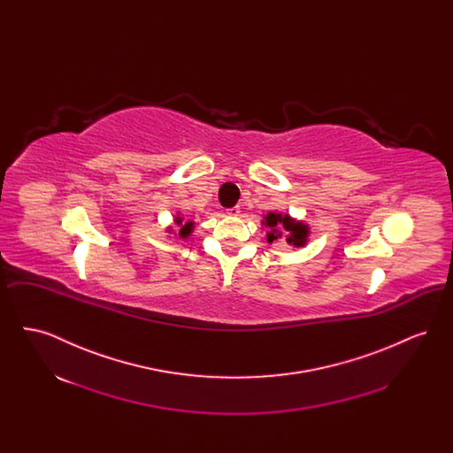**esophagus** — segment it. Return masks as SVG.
Listing matches in <instances>:
<instances>
[{
  "label": "esophagus",
  "instance_id": "1",
  "mask_svg": "<svg viewBox=\"0 0 453 453\" xmlns=\"http://www.w3.org/2000/svg\"><path fill=\"white\" fill-rule=\"evenodd\" d=\"M226 214H227V216H237V214H239V207H231V209H227V211H226Z\"/></svg>",
  "mask_w": 453,
  "mask_h": 453
}]
</instances>
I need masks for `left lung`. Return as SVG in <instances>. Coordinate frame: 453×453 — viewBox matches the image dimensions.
Wrapping results in <instances>:
<instances>
[{"mask_svg":"<svg viewBox=\"0 0 453 453\" xmlns=\"http://www.w3.org/2000/svg\"><path fill=\"white\" fill-rule=\"evenodd\" d=\"M263 224L268 227V234H266L268 242H273L275 239L281 237V233L279 231L280 227H283L288 233L287 242L290 246L299 248V246H303L305 241H307V234H309L307 226L302 224V222H296L290 216H281V214L270 212L268 216L265 217Z\"/></svg>","mask_w":453,"mask_h":453,"instance_id":"left-lung-1","label":"left lung"}]
</instances>
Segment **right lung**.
I'll use <instances>...</instances> for the list:
<instances>
[{
    "instance_id": "right-lung-1",
    "label": "right lung",
    "mask_w": 453,
    "mask_h": 453,
    "mask_svg": "<svg viewBox=\"0 0 453 453\" xmlns=\"http://www.w3.org/2000/svg\"><path fill=\"white\" fill-rule=\"evenodd\" d=\"M174 222H176L178 226H181V229H180V236H190V233H192V229H194V222H185V224H183V219H181V217H176V219H174Z\"/></svg>"
}]
</instances>
